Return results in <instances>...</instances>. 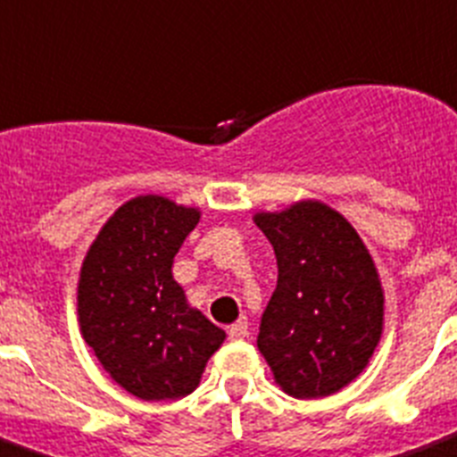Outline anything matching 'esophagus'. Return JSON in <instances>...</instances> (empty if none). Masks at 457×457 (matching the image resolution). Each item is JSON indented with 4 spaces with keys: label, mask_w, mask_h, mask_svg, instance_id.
Segmentation results:
<instances>
[{
    "label": "esophagus",
    "mask_w": 457,
    "mask_h": 457,
    "mask_svg": "<svg viewBox=\"0 0 457 457\" xmlns=\"http://www.w3.org/2000/svg\"><path fill=\"white\" fill-rule=\"evenodd\" d=\"M228 335H229V339H232V341L246 339V337H248V323H246V318H241V320H237V323L228 329Z\"/></svg>",
    "instance_id": "obj_1"
}]
</instances>
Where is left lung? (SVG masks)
I'll return each instance as SVG.
<instances>
[{
	"label": "left lung",
	"instance_id": "8db88e82",
	"mask_svg": "<svg viewBox=\"0 0 457 457\" xmlns=\"http://www.w3.org/2000/svg\"><path fill=\"white\" fill-rule=\"evenodd\" d=\"M278 281L260 320L258 348L274 381L318 400L362 374L383 335V286L351 222L318 199L258 211Z\"/></svg>",
	"mask_w": 457,
	"mask_h": 457
}]
</instances>
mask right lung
Masks as SVG:
<instances>
[{
  "label": "right lung",
  "instance_id": "1",
  "mask_svg": "<svg viewBox=\"0 0 457 457\" xmlns=\"http://www.w3.org/2000/svg\"><path fill=\"white\" fill-rule=\"evenodd\" d=\"M199 216L162 195H139L113 211L80 264V335L106 374L139 400L193 393L225 341L171 274Z\"/></svg>",
  "mask_w": 457,
  "mask_h": 457
}]
</instances>
